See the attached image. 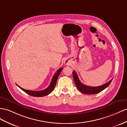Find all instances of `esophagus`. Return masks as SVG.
<instances>
[{"instance_id":"1","label":"esophagus","mask_w":127,"mask_h":127,"mask_svg":"<svg viewBox=\"0 0 127 127\" xmlns=\"http://www.w3.org/2000/svg\"><path fill=\"white\" fill-rule=\"evenodd\" d=\"M64 63L65 64H68V63H69V62H67V61H65Z\"/></svg>"}]
</instances>
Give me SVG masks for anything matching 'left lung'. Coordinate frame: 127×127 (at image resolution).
<instances>
[{
  "label": "left lung",
  "instance_id": "1",
  "mask_svg": "<svg viewBox=\"0 0 127 127\" xmlns=\"http://www.w3.org/2000/svg\"><path fill=\"white\" fill-rule=\"evenodd\" d=\"M72 74L74 83H75L77 89L82 93L84 94H87V95H95V94H96L101 92L102 90L107 88L110 85V84L112 80V79H111L108 82L103 84V85L101 86L96 87L88 86L81 83L78 77L77 73L75 72V71H73Z\"/></svg>",
  "mask_w": 127,
  "mask_h": 127
}]
</instances>
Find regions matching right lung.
Returning <instances> with one entry per match:
<instances>
[{
  "label": "right lung",
  "instance_id": "obj_1",
  "mask_svg": "<svg viewBox=\"0 0 127 127\" xmlns=\"http://www.w3.org/2000/svg\"><path fill=\"white\" fill-rule=\"evenodd\" d=\"M63 70L62 67L60 68L59 69L57 70L56 73L55 74V75L52 78V80L51 81V83L50 84L49 86L46 89L42 90V91H31V90H27L21 88V87H19L18 85L17 86L21 89L23 91L27 93L28 95H30L32 96H36V97H41V96H44L45 95H49L50 93L52 92L53 90L54 89L55 85L56 84V82L57 79L58 78V76H59L60 73L61 72L62 70Z\"/></svg>",
  "mask_w": 127,
  "mask_h": 127
}]
</instances>
